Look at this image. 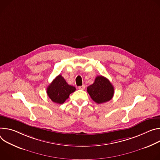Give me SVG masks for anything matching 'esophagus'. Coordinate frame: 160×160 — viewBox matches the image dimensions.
I'll list each match as a JSON object with an SVG mask.
<instances>
[{
  "label": "esophagus",
  "instance_id": "34e87169",
  "mask_svg": "<svg viewBox=\"0 0 160 160\" xmlns=\"http://www.w3.org/2000/svg\"><path fill=\"white\" fill-rule=\"evenodd\" d=\"M78 88L79 90H84L85 89V85L84 84H83V85H82V86H79L78 87Z\"/></svg>",
  "mask_w": 160,
  "mask_h": 160
}]
</instances>
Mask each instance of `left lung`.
Listing matches in <instances>:
<instances>
[{"label":"left lung","mask_w":160,"mask_h":160,"mask_svg":"<svg viewBox=\"0 0 160 160\" xmlns=\"http://www.w3.org/2000/svg\"><path fill=\"white\" fill-rule=\"evenodd\" d=\"M87 92L92 100L100 104L111 100L114 95V86L108 79L98 76L95 82L87 88Z\"/></svg>","instance_id":"left-lung-1"}]
</instances>
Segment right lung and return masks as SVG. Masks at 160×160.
<instances>
[{
    "label": "right lung",
    "mask_w": 160,
    "mask_h": 160,
    "mask_svg": "<svg viewBox=\"0 0 160 160\" xmlns=\"http://www.w3.org/2000/svg\"><path fill=\"white\" fill-rule=\"evenodd\" d=\"M76 91V88L68 84L62 75H58L47 88V94L49 98L56 103L62 104L70 94Z\"/></svg>",
    "instance_id": "1"
}]
</instances>
